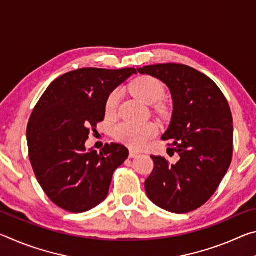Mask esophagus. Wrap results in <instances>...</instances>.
<instances>
[{"instance_id":"1","label":"esophagus","mask_w":256,"mask_h":256,"mask_svg":"<svg viewBox=\"0 0 256 256\" xmlns=\"http://www.w3.org/2000/svg\"><path fill=\"white\" fill-rule=\"evenodd\" d=\"M138 154V151H136V150H133V149H131L130 150V158H134V157H136V156Z\"/></svg>"}]
</instances>
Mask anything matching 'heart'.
I'll list each match as a JSON object with an SVG mask.
<instances>
[{"label": "heart", "mask_w": 256, "mask_h": 256, "mask_svg": "<svg viewBox=\"0 0 256 256\" xmlns=\"http://www.w3.org/2000/svg\"><path fill=\"white\" fill-rule=\"evenodd\" d=\"M131 90L141 102L148 105L157 102L164 96V89L162 82L152 76H144L134 80L131 84ZM120 94L118 89L112 90L107 97L105 102V110L107 115H114L118 110ZM158 132V128L152 123L134 124L123 122L114 128V136L120 144L131 148L140 149L148 144Z\"/></svg>", "instance_id": "b5f03b06"}]
</instances>
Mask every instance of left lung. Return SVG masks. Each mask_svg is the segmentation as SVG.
<instances>
[{
	"label": "left lung",
	"instance_id": "obj_1",
	"mask_svg": "<svg viewBox=\"0 0 256 256\" xmlns=\"http://www.w3.org/2000/svg\"><path fill=\"white\" fill-rule=\"evenodd\" d=\"M168 86L172 116L162 140H170L180 156L170 164L151 156L154 167L144 183L156 206L174 214L198 209L214 196L232 158V116L222 90L206 74L184 64L138 68Z\"/></svg>",
	"mask_w": 256,
	"mask_h": 256
}]
</instances>
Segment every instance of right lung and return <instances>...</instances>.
<instances>
[{
    "label": "right lung",
    "mask_w": 256,
    "mask_h": 256,
    "mask_svg": "<svg viewBox=\"0 0 256 256\" xmlns=\"http://www.w3.org/2000/svg\"><path fill=\"white\" fill-rule=\"evenodd\" d=\"M84 68L54 80L34 106L27 126L29 159L38 183L56 206L81 214L105 200L112 174L128 157L118 144L86 149L90 128L105 118L112 90L136 74Z\"/></svg>",
    "instance_id": "add662e5"
}]
</instances>
